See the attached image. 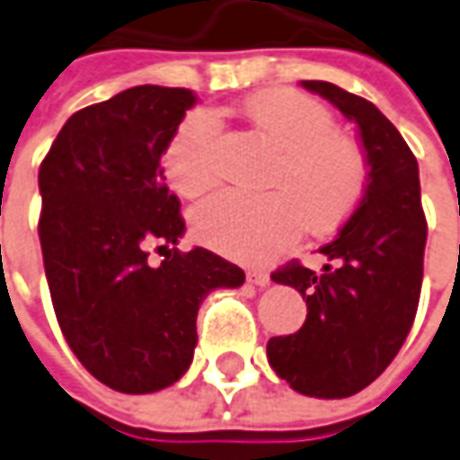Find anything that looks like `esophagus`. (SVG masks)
<instances>
[{
    "label": "esophagus",
    "instance_id": "esophagus-1",
    "mask_svg": "<svg viewBox=\"0 0 460 460\" xmlns=\"http://www.w3.org/2000/svg\"><path fill=\"white\" fill-rule=\"evenodd\" d=\"M246 279H249L252 284H256V287H270L271 282L270 271H264V270H249L246 271Z\"/></svg>",
    "mask_w": 460,
    "mask_h": 460
}]
</instances>
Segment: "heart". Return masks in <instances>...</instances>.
<instances>
[{"label": "heart", "mask_w": 460, "mask_h": 460, "mask_svg": "<svg viewBox=\"0 0 460 460\" xmlns=\"http://www.w3.org/2000/svg\"><path fill=\"white\" fill-rule=\"evenodd\" d=\"M243 115L277 148L271 193H214L193 208L199 242L239 261H264L287 249L307 224L312 234L337 229L358 208L367 186V161L355 140L337 133L322 102L295 90H267L243 102ZM224 125L211 111L189 112L164 153L173 189L199 196L218 178Z\"/></svg>", "instance_id": "heart-1"}]
</instances>
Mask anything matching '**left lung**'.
Instances as JSON below:
<instances>
[{
	"label": "left lung",
	"mask_w": 460,
	"mask_h": 460,
	"mask_svg": "<svg viewBox=\"0 0 460 460\" xmlns=\"http://www.w3.org/2000/svg\"><path fill=\"white\" fill-rule=\"evenodd\" d=\"M302 87L358 125L370 171L358 211L320 249L330 259L322 271L289 261L271 274L305 296L307 320L295 335L271 337L267 358L296 393L332 401L370 385L402 348L420 299L428 224L418 161L398 128L332 83Z\"/></svg>",
	"instance_id": "left-lung-1"
}]
</instances>
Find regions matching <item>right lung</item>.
<instances>
[{"instance_id": "right-lung-1", "label": "right lung", "mask_w": 460, "mask_h": 460, "mask_svg": "<svg viewBox=\"0 0 460 460\" xmlns=\"http://www.w3.org/2000/svg\"><path fill=\"white\" fill-rule=\"evenodd\" d=\"M196 95L138 85L87 105L62 125L40 165V243L59 330L93 377L118 393H155L189 370L196 314L243 271L208 249L153 245L186 231L161 155Z\"/></svg>"}]
</instances>
